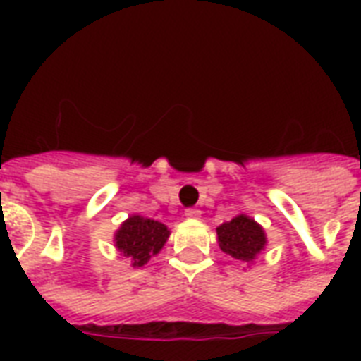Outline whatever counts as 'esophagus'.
<instances>
[{
    "label": "esophagus",
    "mask_w": 361,
    "mask_h": 361,
    "mask_svg": "<svg viewBox=\"0 0 361 361\" xmlns=\"http://www.w3.org/2000/svg\"><path fill=\"white\" fill-rule=\"evenodd\" d=\"M185 217H187V219H198V217H200V209L187 208L185 209Z\"/></svg>",
    "instance_id": "esophagus-1"
}]
</instances>
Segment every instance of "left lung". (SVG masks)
Returning a JSON list of instances; mask_svg holds the SVG:
<instances>
[{
  "instance_id": "8db88e82",
  "label": "left lung",
  "mask_w": 361,
  "mask_h": 361,
  "mask_svg": "<svg viewBox=\"0 0 361 361\" xmlns=\"http://www.w3.org/2000/svg\"><path fill=\"white\" fill-rule=\"evenodd\" d=\"M217 241L228 257L249 264L266 247V232L257 221L241 214L217 226Z\"/></svg>"
}]
</instances>
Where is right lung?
I'll return each instance as SVG.
<instances>
[{
	"instance_id": "1",
	"label": "right lung",
	"mask_w": 361,
	"mask_h": 361,
	"mask_svg": "<svg viewBox=\"0 0 361 361\" xmlns=\"http://www.w3.org/2000/svg\"><path fill=\"white\" fill-rule=\"evenodd\" d=\"M170 236L166 225L147 219L142 215H130L116 231L114 243L118 251L130 260L133 268H142L155 257Z\"/></svg>"
}]
</instances>
